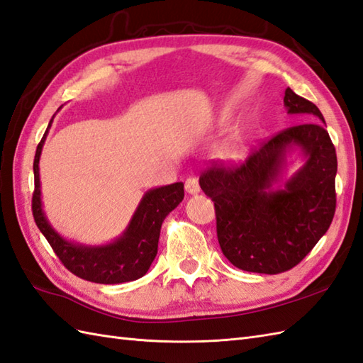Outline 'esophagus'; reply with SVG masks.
<instances>
[{
    "instance_id": "34e87169",
    "label": "esophagus",
    "mask_w": 363,
    "mask_h": 363,
    "mask_svg": "<svg viewBox=\"0 0 363 363\" xmlns=\"http://www.w3.org/2000/svg\"><path fill=\"white\" fill-rule=\"evenodd\" d=\"M199 182L196 178H193V176H190V178L185 179V191L189 193V195H198L199 193Z\"/></svg>"
}]
</instances>
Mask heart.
Returning a JSON list of instances; mask_svg holds the SVG:
<instances>
[{
	"label": "heart",
	"instance_id": "1",
	"mask_svg": "<svg viewBox=\"0 0 363 363\" xmlns=\"http://www.w3.org/2000/svg\"><path fill=\"white\" fill-rule=\"evenodd\" d=\"M249 155V143L242 134H233L229 139L223 140L215 150V156L225 165H237L242 162Z\"/></svg>",
	"mask_w": 363,
	"mask_h": 363
}]
</instances>
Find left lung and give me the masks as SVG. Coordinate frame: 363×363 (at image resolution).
Here are the masks:
<instances>
[{
	"label": "left lung",
	"instance_id": "1",
	"mask_svg": "<svg viewBox=\"0 0 363 363\" xmlns=\"http://www.w3.org/2000/svg\"><path fill=\"white\" fill-rule=\"evenodd\" d=\"M283 102L305 123L278 133L241 167H213L199 178L215 201L223 254L241 271H289L330 229L335 212L337 156L323 116L291 88ZM297 158L302 164L288 177Z\"/></svg>",
	"mask_w": 363,
	"mask_h": 363
}]
</instances>
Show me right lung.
Returning <instances> with one entry per match:
<instances>
[{
  "instance_id": "right-lung-1",
  "label": "right lung",
  "mask_w": 363,
  "mask_h": 363,
  "mask_svg": "<svg viewBox=\"0 0 363 363\" xmlns=\"http://www.w3.org/2000/svg\"><path fill=\"white\" fill-rule=\"evenodd\" d=\"M58 109H62V106ZM54 116L48 125L43 139L38 143L35 159H33L35 191L32 198V212L40 232L45 235L62 263L83 280L102 284H119L138 280L148 272L153 263L157 254L162 223L168 213L178 207L184 199V184L174 182L150 189L143 193L128 225L125 227L122 235L109 242L92 246V244L65 238L48 220L43 210L40 184V157Z\"/></svg>"
}]
</instances>
